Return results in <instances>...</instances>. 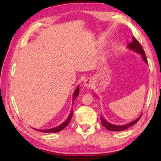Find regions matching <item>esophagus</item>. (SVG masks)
I'll list each match as a JSON object with an SVG mask.
<instances>
[{
  "label": "esophagus",
  "instance_id": "obj_1",
  "mask_svg": "<svg viewBox=\"0 0 161 161\" xmlns=\"http://www.w3.org/2000/svg\"><path fill=\"white\" fill-rule=\"evenodd\" d=\"M93 85V81H92L91 79L87 78L84 81V86H85L86 88H89Z\"/></svg>",
  "mask_w": 161,
  "mask_h": 161
}]
</instances>
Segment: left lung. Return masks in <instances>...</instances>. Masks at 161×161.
<instances>
[{"label": "left lung", "instance_id": "1", "mask_svg": "<svg viewBox=\"0 0 161 161\" xmlns=\"http://www.w3.org/2000/svg\"><path fill=\"white\" fill-rule=\"evenodd\" d=\"M132 40H133L132 42L129 43V45H128V47L130 49V50H134L136 53H137L138 54H141V56H142L144 62H146V63L148 64V61H147L145 52H144V50H143L142 45L140 44V42H138L134 37H132ZM141 116V115L139 117H138V118H137L136 120H134V121L130 122L129 124H126L125 125H120V126H119V125H115V124H112L108 123V121H106V120L102 116H101V121H102V123L103 126H104L107 130H111V131H121V130H126V129H128V128H129L130 126H133V124L137 123V122L139 121Z\"/></svg>", "mask_w": 161, "mask_h": 161}]
</instances>
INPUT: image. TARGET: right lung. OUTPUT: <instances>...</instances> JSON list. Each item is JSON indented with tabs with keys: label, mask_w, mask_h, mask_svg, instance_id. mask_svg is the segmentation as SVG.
<instances>
[{
	"label": "right lung",
	"mask_w": 161,
	"mask_h": 161,
	"mask_svg": "<svg viewBox=\"0 0 161 161\" xmlns=\"http://www.w3.org/2000/svg\"><path fill=\"white\" fill-rule=\"evenodd\" d=\"M79 93H80V87L79 86H77V88H76L75 91L74 92V94H73V102L75 100L76 98L77 97V96L79 95ZM72 109L71 110V113H70V115L68 117L67 119L65 121L63 124H62L61 125H59L58 127H55V128H53V129H45V130H41V129H36L35 130H39L40 132H43V133H57V132H59L62 130L63 129H64L65 127H66L69 123L71 121V119H72Z\"/></svg>",
	"instance_id": "obj_1"
}]
</instances>
